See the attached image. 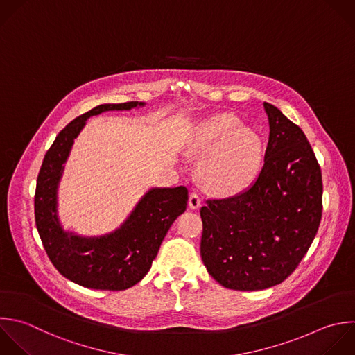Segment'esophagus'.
I'll list each match as a JSON object with an SVG mask.
<instances>
[{
  "instance_id": "esophagus-1",
  "label": "esophagus",
  "mask_w": 355,
  "mask_h": 355,
  "mask_svg": "<svg viewBox=\"0 0 355 355\" xmlns=\"http://www.w3.org/2000/svg\"><path fill=\"white\" fill-rule=\"evenodd\" d=\"M189 205H190V208H193V209L200 208V205H201V198H200V194H198L197 191H191V193H190V196H189Z\"/></svg>"
}]
</instances>
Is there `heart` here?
I'll use <instances>...</instances> for the list:
<instances>
[{
  "label": "heart",
  "instance_id": "heart-1",
  "mask_svg": "<svg viewBox=\"0 0 355 355\" xmlns=\"http://www.w3.org/2000/svg\"><path fill=\"white\" fill-rule=\"evenodd\" d=\"M194 150L207 154L200 166L202 184L218 194H236L257 178L263 159L262 137L233 114L205 122Z\"/></svg>",
  "mask_w": 355,
  "mask_h": 355
}]
</instances>
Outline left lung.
Listing matches in <instances>:
<instances>
[{
  "instance_id": "left-lung-1",
  "label": "left lung",
  "mask_w": 355,
  "mask_h": 355,
  "mask_svg": "<svg viewBox=\"0 0 355 355\" xmlns=\"http://www.w3.org/2000/svg\"><path fill=\"white\" fill-rule=\"evenodd\" d=\"M269 140L262 169L244 191L200 209L201 258L223 287L254 291L287 279L322 218V173L304 132L263 103Z\"/></svg>"
}]
</instances>
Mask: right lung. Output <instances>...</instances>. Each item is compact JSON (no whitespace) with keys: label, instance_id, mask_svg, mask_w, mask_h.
Segmentation results:
<instances>
[{"label":"right lung","instance_id":"add662e5","mask_svg":"<svg viewBox=\"0 0 355 355\" xmlns=\"http://www.w3.org/2000/svg\"><path fill=\"white\" fill-rule=\"evenodd\" d=\"M143 103L103 104L78 116L55 137L46 153L36 184L35 218L44 250L67 279L96 290H126L150 270L175 219L187 207V189H153L116 232L86 239L62 230L57 216V186L75 137L86 119L105 111L130 110Z\"/></svg>","mask_w":355,"mask_h":355}]
</instances>
